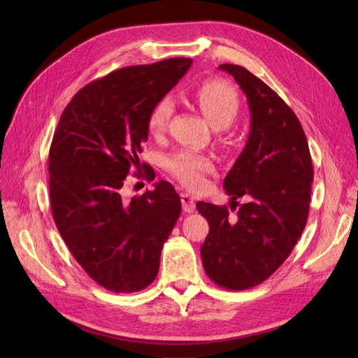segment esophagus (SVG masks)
<instances>
[{
	"label": "esophagus",
	"mask_w": 358,
	"mask_h": 358,
	"mask_svg": "<svg viewBox=\"0 0 358 358\" xmlns=\"http://www.w3.org/2000/svg\"><path fill=\"white\" fill-rule=\"evenodd\" d=\"M181 203H182V210L187 213H192L196 209V201L193 196L189 193H181Z\"/></svg>",
	"instance_id": "obj_1"
}]
</instances>
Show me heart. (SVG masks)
Masks as SVG:
<instances>
[{
    "mask_svg": "<svg viewBox=\"0 0 358 358\" xmlns=\"http://www.w3.org/2000/svg\"><path fill=\"white\" fill-rule=\"evenodd\" d=\"M193 99L200 107L204 117L215 129L228 127L239 113V97L236 91L223 81H208L193 91ZM174 104L169 97L158 100L150 108L148 116V127L155 136L166 130L169 119L173 116ZM165 168L180 182L192 189L203 184L204 176L213 169V161L208 155L194 152L192 149H180L168 155L164 161Z\"/></svg>",
    "mask_w": 358,
    "mask_h": 358,
    "instance_id": "obj_1",
    "label": "heart"
}]
</instances>
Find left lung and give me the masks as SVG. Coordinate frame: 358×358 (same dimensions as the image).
Instances as JSON below:
<instances>
[{
    "label": "left lung",
    "mask_w": 358,
    "mask_h": 358,
    "mask_svg": "<svg viewBox=\"0 0 358 358\" xmlns=\"http://www.w3.org/2000/svg\"><path fill=\"white\" fill-rule=\"evenodd\" d=\"M219 69L235 78L251 113L247 145L223 189L236 206L243 196L250 201L236 215L227 206L196 204L210 228L200 254L206 274L217 286L245 290L283 264L302 235L313 168L302 124L277 92L243 66L223 64Z\"/></svg>",
    "instance_id": "left-lung-1"
}]
</instances>
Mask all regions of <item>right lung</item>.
Instances as JSON below:
<instances>
[{
	"label": "right lung",
	"instance_id": "right-lung-1",
	"mask_svg": "<svg viewBox=\"0 0 358 358\" xmlns=\"http://www.w3.org/2000/svg\"><path fill=\"white\" fill-rule=\"evenodd\" d=\"M189 58L127 66L81 88L69 101L49 150L52 215L85 273L104 289L134 293L148 287L161 251L181 213L174 187L124 200L130 168L154 180L138 154L148 139V116L192 66Z\"/></svg>",
	"mask_w": 358,
	"mask_h": 358
}]
</instances>
